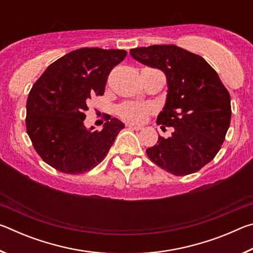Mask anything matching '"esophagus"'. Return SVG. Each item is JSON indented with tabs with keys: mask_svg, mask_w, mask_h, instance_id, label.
Masks as SVG:
<instances>
[{
	"mask_svg": "<svg viewBox=\"0 0 253 253\" xmlns=\"http://www.w3.org/2000/svg\"><path fill=\"white\" fill-rule=\"evenodd\" d=\"M127 128H129V129L132 130H140L142 129V126H136V125H132V124H126Z\"/></svg>",
	"mask_w": 253,
	"mask_h": 253,
	"instance_id": "1",
	"label": "esophagus"
}]
</instances>
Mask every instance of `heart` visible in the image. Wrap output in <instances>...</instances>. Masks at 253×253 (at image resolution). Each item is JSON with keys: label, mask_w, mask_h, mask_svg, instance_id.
Masks as SVG:
<instances>
[{"label": "heart", "mask_w": 253, "mask_h": 253, "mask_svg": "<svg viewBox=\"0 0 253 253\" xmlns=\"http://www.w3.org/2000/svg\"><path fill=\"white\" fill-rule=\"evenodd\" d=\"M153 108L149 105L139 104V102H126L118 108L121 116L132 123H142L152 113Z\"/></svg>", "instance_id": "obj_1"}]
</instances>
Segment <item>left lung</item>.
<instances>
[{
    "instance_id": "left-lung-1",
    "label": "left lung",
    "mask_w": 253,
    "mask_h": 253,
    "mask_svg": "<svg viewBox=\"0 0 253 253\" xmlns=\"http://www.w3.org/2000/svg\"><path fill=\"white\" fill-rule=\"evenodd\" d=\"M129 53L143 65L162 70L168 81L157 124L174 130L169 138L158 135L157 144L146 149L149 160L176 176L198 172L224 142L231 121L229 91L202 57L177 45L143 46Z\"/></svg>"
}]
</instances>
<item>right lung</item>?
Instances as JSON below:
<instances>
[{
  "instance_id": "right-lung-1",
  "label": "right lung",
  "mask_w": 253,
  "mask_h": 253,
  "mask_svg": "<svg viewBox=\"0 0 253 253\" xmlns=\"http://www.w3.org/2000/svg\"><path fill=\"white\" fill-rule=\"evenodd\" d=\"M125 50L81 48L46 68L27 101L28 135L46 164L67 174H81L99 164L125 125L117 118L102 129L85 128L92 96L104 95L109 72L125 59Z\"/></svg>"
}]
</instances>
